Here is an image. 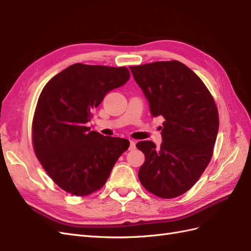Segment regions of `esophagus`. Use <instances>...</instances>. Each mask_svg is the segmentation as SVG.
Here are the masks:
<instances>
[{
	"mask_svg": "<svg viewBox=\"0 0 251 251\" xmlns=\"http://www.w3.org/2000/svg\"><path fill=\"white\" fill-rule=\"evenodd\" d=\"M135 148H136V143H135V141H134V140H130V147H128V150H130V151H133V150H135Z\"/></svg>",
	"mask_w": 251,
	"mask_h": 251,
	"instance_id": "1",
	"label": "esophagus"
}]
</instances>
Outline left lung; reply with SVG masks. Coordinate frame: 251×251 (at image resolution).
<instances>
[{"mask_svg": "<svg viewBox=\"0 0 251 251\" xmlns=\"http://www.w3.org/2000/svg\"><path fill=\"white\" fill-rule=\"evenodd\" d=\"M130 69L151 116L164 118L160 147L150 140L136 144L146 156L139 180L157 197L176 198L193 187L210 161L219 130L217 105L198 75L178 60Z\"/></svg>", "mask_w": 251, "mask_h": 251, "instance_id": "obj_1", "label": "left lung"}]
</instances>
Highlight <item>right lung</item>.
<instances>
[{
	"mask_svg": "<svg viewBox=\"0 0 251 251\" xmlns=\"http://www.w3.org/2000/svg\"><path fill=\"white\" fill-rule=\"evenodd\" d=\"M128 78L126 67L77 63L44 87L32 121L33 149L44 170L67 193L83 197L101 188L130 146L86 126L105 94Z\"/></svg>",
	"mask_w": 251,
	"mask_h": 251,
	"instance_id": "1",
	"label": "right lung"
}]
</instances>
